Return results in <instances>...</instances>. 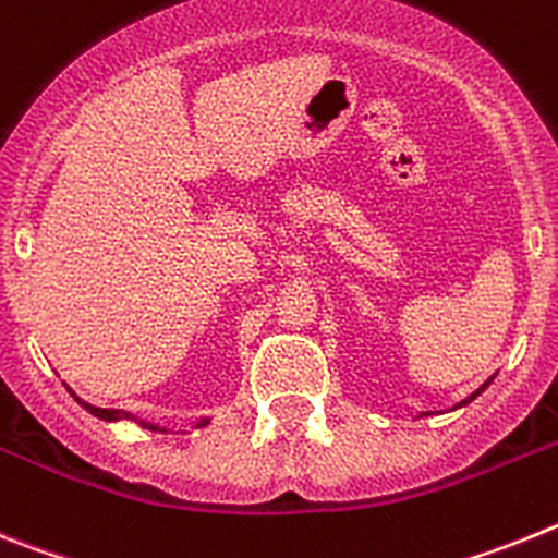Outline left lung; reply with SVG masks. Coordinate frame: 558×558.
Masks as SVG:
<instances>
[{"instance_id": "8db88e82", "label": "left lung", "mask_w": 558, "mask_h": 558, "mask_svg": "<svg viewBox=\"0 0 558 558\" xmlns=\"http://www.w3.org/2000/svg\"><path fill=\"white\" fill-rule=\"evenodd\" d=\"M486 385H488V381H486ZM486 385H483V387H486ZM483 387H481V390H483ZM481 390H477V393H472V396H469V399H466V401H460V404H469V401H472V399H474V396H481Z\"/></svg>"}]
</instances>
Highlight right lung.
<instances>
[{
	"label": "right lung",
	"instance_id": "add662e5",
	"mask_svg": "<svg viewBox=\"0 0 558 558\" xmlns=\"http://www.w3.org/2000/svg\"><path fill=\"white\" fill-rule=\"evenodd\" d=\"M77 404L86 407V410H89L92 415H98V418H104V421H123V418H132V415L123 413V410H104V407H92V404H86V401H81V399H77ZM132 421H137V418H132ZM205 424H207V418H205V421H198L196 426H205ZM140 426H145V429H154V433H157V429H159L157 424H145V421H140ZM159 433H165V429H159Z\"/></svg>",
	"mask_w": 558,
	"mask_h": 558
}]
</instances>
